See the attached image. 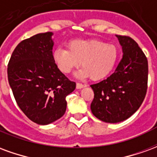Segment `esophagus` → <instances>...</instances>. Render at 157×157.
Returning a JSON list of instances; mask_svg holds the SVG:
<instances>
[{"label": "esophagus", "instance_id": "esophagus-1", "mask_svg": "<svg viewBox=\"0 0 157 157\" xmlns=\"http://www.w3.org/2000/svg\"><path fill=\"white\" fill-rule=\"evenodd\" d=\"M86 85L85 84H82V83H76V88L77 89H81V88H83V87H86Z\"/></svg>", "mask_w": 157, "mask_h": 157}]
</instances>
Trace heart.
Masks as SVG:
<instances>
[{"instance_id": "b5f03b06", "label": "heart", "mask_w": 157, "mask_h": 157, "mask_svg": "<svg viewBox=\"0 0 157 157\" xmlns=\"http://www.w3.org/2000/svg\"><path fill=\"white\" fill-rule=\"evenodd\" d=\"M118 57L114 44L94 39H75L68 43V49L58 47L53 53V59L63 73L68 74L81 63L82 67L75 72L77 78L91 75L94 81L105 78L112 72Z\"/></svg>"}]
</instances>
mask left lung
Listing matches in <instances>:
<instances>
[{"label": "left lung", "mask_w": 157, "mask_h": 157, "mask_svg": "<svg viewBox=\"0 0 157 157\" xmlns=\"http://www.w3.org/2000/svg\"><path fill=\"white\" fill-rule=\"evenodd\" d=\"M116 37L123 58L112 75L91 85L94 92L92 113L110 124L124 121L138 110L145 99L148 81V61L138 44L129 37Z\"/></svg>", "instance_id": "left-lung-1"}]
</instances>
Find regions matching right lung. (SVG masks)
I'll return each mask as SVG.
<instances>
[{
	"label": "right lung",
	"instance_id": "add662e5",
	"mask_svg": "<svg viewBox=\"0 0 157 157\" xmlns=\"http://www.w3.org/2000/svg\"><path fill=\"white\" fill-rule=\"evenodd\" d=\"M53 33H39L19 43L12 53L7 76L16 102L28 118L40 125L65 114L66 96L75 88L53 59Z\"/></svg>",
	"mask_w": 157,
	"mask_h": 157
}]
</instances>
